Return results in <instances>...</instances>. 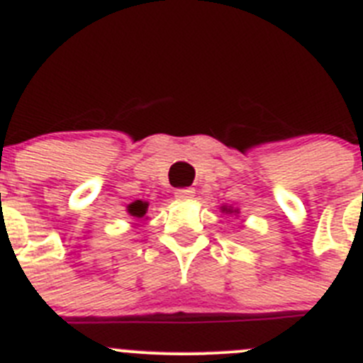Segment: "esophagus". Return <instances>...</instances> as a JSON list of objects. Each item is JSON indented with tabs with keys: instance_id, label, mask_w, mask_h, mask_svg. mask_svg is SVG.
Returning <instances> with one entry per match:
<instances>
[{
	"instance_id": "obj_1",
	"label": "esophagus",
	"mask_w": 363,
	"mask_h": 363,
	"mask_svg": "<svg viewBox=\"0 0 363 363\" xmlns=\"http://www.w3.org/2000/svg\"><path fill=\"white\" fill-rule=\"evenodd\" d=\"M174 196L178 199H191L194 198V189L191 187H184V189H176Z\"/></svg>"
}]
</instances>
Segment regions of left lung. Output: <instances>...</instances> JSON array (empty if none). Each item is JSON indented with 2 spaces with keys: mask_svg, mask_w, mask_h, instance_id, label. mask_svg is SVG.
Instances as JSON below:
<instances>
[{
  "mask_svg": "<svg viewBox=\"0 0 363 363\" xmlns=\"http://www.w3.org/2000/svg\"><path fill=\"white\" fill-rule=\"evenodd\" d=\"M223 212H227V214H232V212H234V211H232V208H227V207H223Z\"/></svg>",
  "mask_w": 363,
  "mask_h": 363,
  "instance_id": "1",
  "label": "left lung"
}]
</instances>
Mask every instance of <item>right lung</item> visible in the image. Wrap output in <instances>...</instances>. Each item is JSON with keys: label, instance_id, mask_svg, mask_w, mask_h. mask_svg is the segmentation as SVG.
Returning <instances> with one entry per match:
<instances>
[{"label": "right lung", "instance_id": "1", "mask_svg": "<svg viewBox=\"0 0 363 363\" xmlns=\"http://www.w3.org/2000/svg\"><path fill=\"white\" fill-rule=\"evenodd\" d=\"M129 214L135 216V218H144L145 211H147V205L144 203V201H140V199H136L135 203H131L128 207Z\"/></svg>", "mask_w": 363, "mask_h": 363}]
</instances>
